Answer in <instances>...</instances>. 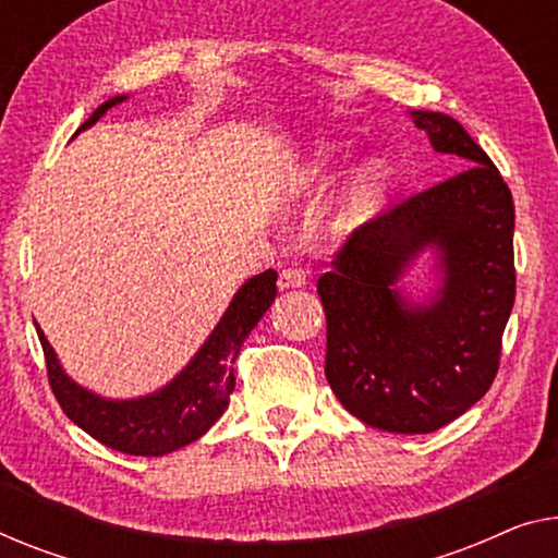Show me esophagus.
<instances>
[{
    "label": "esophagus",
    "instance_id": "34e87169",
    "mask_svg": "<svg viewBox=\"0 0 558 558\" xmlns=\"http://www.w3.org/2000/svg\"><path fill=\"white\" fill-rule=\"evenodd\" d=\"M307 282V272L303 268H286L278 278V288L288 290V288H303Z\"/></svg>",
    "mask_w": 558,
    "mask_h": 558
}]
</instances>
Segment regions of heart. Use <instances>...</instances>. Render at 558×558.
Returning a JSON list of instances; mask_svg holds the SVG:
<instances>
[{
  "label": "heart",
  "mask_w": 558,
  "mask_h": 558,
  "mask_svg": "<svg viewBox=\"0 0 558 558\" xmlns=\"http://www.w3.org/2000/svg\"><path fill=\"white\" fill-rule=\"evenodd\" d=\"M338 162H340L338 149L326 147L320 149L318 160L313 162V168L307 172H311L313 178H326V174H330L338 168ZM388 185H390V170L386 162L373 160L368 165H363L351 182V190H348V195L343 199V207H340L338 228L351 230L368 220L371 215L378 210V205L384 203Z\"/></svg>",
  "instance_id": "1"
}]
</instances>
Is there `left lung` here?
Here are the masks:
<instances>
[{
    "label": "left lung",
    "instance_id": "obj_1",
    "mask_svg": "<svg viewBox=\"0 0 558 558\" xmlns=\"http://www.w3.org/2000/svg\"><path fill=\"white\" fill-rule=\"evenodd\" d=\"M413 118L438 153L469 168L355 228L318 278L332 393L388 434H430L486 396L517 298L509 185L453 118ZM428 244L441 253L445 286L413 308L392 282Z\"/></svg>",
    "mask_w": 558,
    "mask_h": 558
}]
</instances>
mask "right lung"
I'll return each mask as SVG.
<instances>
[{"label":"right lung","mask_w":558,"mask_h":558,"mask_svg":"<svg viewBox=\"0 0 558 558\" xmlns=\"http://www.w3.org/2000/svg\"><path fill=\"white\" fill-rule=\"evenodd\" d=\"M122 99L124 95L99 105L93 118L80 130L95 124ZM276 280L278 272L272 268L247 280L187 368L170 386L153 396L137 398V401H107V398L80 388L64 376L52 345L47 343L45 332L37 326L49 388H52L57 403L66 413V418L112 451L130 456H165L193 444L226 413L230 393L235 388L232 363L238 361L247 332L257 326V320L276 301Z\"/></svg>","instance_id":"right-lung-1"}]
</instances>
